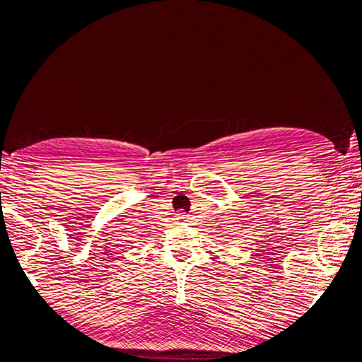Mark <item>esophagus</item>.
<instances>
[{
    "label": "esophagus",
    "mask_w": 362,
    "mask_h": 362,
    "mask_svg": "<svg viewBox=\"0 0 362 362\" xmlns=\"http://www.w3.org/2000/svg\"><path fill=\"white\" fill-rule=\"evenodd\" d=\"M177 222H180V223H185V222H189V217L185 216V214H182V213H180V214L177 216Z\"/></svg>",
    "instance_id": "obj_1"
}]
</instances>
